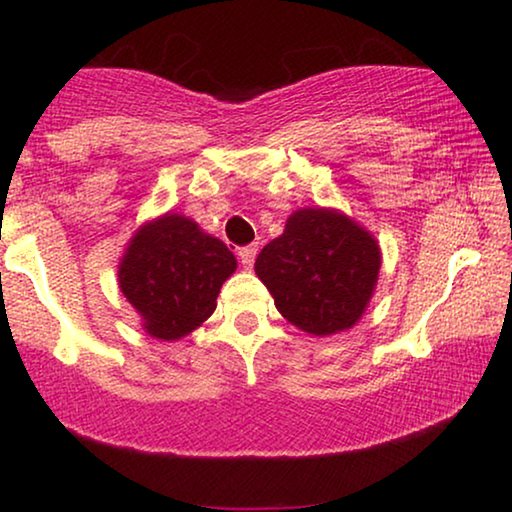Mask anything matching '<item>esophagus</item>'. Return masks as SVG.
<instances>
[{"mask_svg":"<svg viewBox=\"0 0 512 512\" xmlns=\"http://www.w3.org/2000/svg\"><path fill=\"white\" fill-rule=\"evenodd\" d=\"M256 254H258V247L256 244H249V247H242L237 249V258H240V263L244 265V268H251L256 261Z\"/></svg>","mask_w":512,"mask_h":512,"instance_id":"esophagus-1","label":"esophagus"}]
</instances>
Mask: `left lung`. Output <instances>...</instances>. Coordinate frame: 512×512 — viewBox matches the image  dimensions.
Listing matches in <instances>:
<instances>
[{"label": "left lung", "mask_w": 512, "mask_h": 512, "mask_svg": "<svg viewBox=\"0 0 512 512\" xmlns=\"http://www.w3.org/2000/svg\"><path fill=\"white\" fill-rule=\"evenodd\" d=\"M375 237L333 209H300L265 244L256 275L277 310L312 335H333L361 319L380 272Z\"/></svg>", "instance_id": "1"}]
</instances>
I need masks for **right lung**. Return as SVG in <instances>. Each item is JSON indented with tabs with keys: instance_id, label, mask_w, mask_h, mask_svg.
Returning <instances> with one entry per match:
<instances>
[{
	"instance_id": "1",
	"label": "right lung",
	"mask_w": 512,
	"mask_h": 512,
	"mask_svg": "<svg viewBox=\"0 0 512 512\" xmlns=\"http://www.w3.org/2000/svg\"><path fill=\"white\" fill-rule=\"evenodd\" d=\"M235 268V256L221 240L186 216L165 214L132 237L118 284L142 314L146 333L179 340L214 312L221 284Z\"/></svg>"
}]
</instances>
